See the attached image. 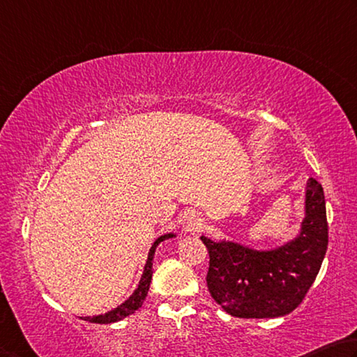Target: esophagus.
Returning <instances> with one entry per match:
<instances>
[{"label": "esophagus", "mask_w": 357, "mask_h": 357, "mask_svg": "<svg viewBox=\"0 0 357 357\" xmlns=\"http://www.w3.org/2000/svg\"><path fill=\"white\" fill-rule=\"evenodd\" d=\"M185 224H186V229H188V230H197L199 227L202 226L201 215H199L197 211H195V210L188 211V213H185Z\"/></svg>", "instance_id": "1"}]
</instances>
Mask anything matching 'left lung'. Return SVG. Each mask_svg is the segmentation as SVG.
<instances>
[{
    "label": "left lung",
    "mask_w": 357,
    "mask_h": 357,
    "mask_svg": "<svg viewBox=\"0 0 357 357\" xmlns=\"http://www.w3.org/2000/svg\"><path fill=\"white\" fill-rule=\"evenodd\" d=\"M210 254L207 287L211 298L238 318L284 317L303 303L328 249L326 204L321 185H305L304 220L295 238L274 249L201 236Z\"/></svg>",
    "instance_id": "obj_1"
}]
</instances>
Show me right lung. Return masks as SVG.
Here are the masks:
<instances>
[{"mask_svg": "<svg viewBox=\"0 0 357 357\" xmlns=\"http://www.w3.org/2000/svg\"><path fill=\"white\" fill-rule=\"evenodd\" d=\"M172 236H175V234H165V235L158 236V238L153 241V245H152V248H150L149 255H147V261H146V266H144V273H142V276H141L139 285H137V289L133 291V295H131L127 299V301H123L121 305H117L116 309L106 312V314L96 315V317H84L83 320L84 321H91V323L109 324V323L121 321V320H123L125 317L135 314V312L142 305L144 299H146V296H147L150 282H152V274H153L152 265H153L155 249H156V246L160 245L161 241H165L167 238H172Z\"/></svg>", "mask_w": 357, "mask_h": 357, "instance_id": "right-lung-1", "label": "right lung"}]
</instances>
